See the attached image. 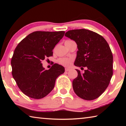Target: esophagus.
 I'll list each match as a JSON object with an SVG mask.
<instances>
[{
    "label": "esophagus",
    "mask_w": 126,
    "mask_h": 126,
    "mask_svg": "<svg viewBox=\"0 0 126 126\" xmlns=\"http://www.w3.org/2000/svg\"><path fill=\"white\" fill-rule=\"evenodd\" d=\"M65 72H68V71H70V69L69 68H66L65 69Z\"/></svg>",
    "instance_id": "1"
}]
</instances>
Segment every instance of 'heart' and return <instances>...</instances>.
Masks as SVG:
<instances>
[{"instance_id": "b5f03b06", "label": "heart", "mask_w": 126, "mask_h": 126, "mask_svg": "<svg viewBox=\"0 0 126 126\" xmlns=\"http://www.w3.org/2000/svg\"><path fill=\"white\" fill-rule=\"evenodd\" d=\"M72 61L73 58H62L58 59V62L63 65L69 66L71 65Z\"/></svg>"}]
</instances>
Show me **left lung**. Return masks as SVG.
<instances>
[{"instance_id":"left-lung-1","label":"left lung","mask_w":126,"mask_h":126,"mask_svg":"<svg viewBox=\"0 0 126 126\" xmlns=\"http://www.w3.org/2000/svg\"><path fill=\"white\" fill-rule=\"evenodd\" d=\"M65 36L74 40L78 50L74 64L86 67L73 80L74 92L81 98L91 101L97 98L110 84L113 75V55L105 39L97 33L80 29L68 31Z\"/></svg>"}]
</instances>
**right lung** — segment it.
Wrapping results in <instances>:
<instances>
[{
	"label": "right lung",
	"mask_w": 126,
	"mask_h": 126,
	"mask_svg": "<svg viewBox=\"0 0 126 126\" xmlns=\"http://www.w3.org/2000/svg\"><path fill=\"white\" fill-rule=\"evenodd\" d=\"M65 32L36 31L29 34L16 46L13 55L12 76L25 95L41 99L54 88L55 80L64 72V68L55 63L49 70L42 61L53 55L52 50Z\"/></svg>",
	"instance_id": "right-lung-1"
}]
</instances>
